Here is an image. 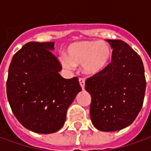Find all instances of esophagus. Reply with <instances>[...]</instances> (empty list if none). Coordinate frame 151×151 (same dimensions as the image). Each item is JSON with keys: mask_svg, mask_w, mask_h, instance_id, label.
<instances>
[{"mask_svg": "<svg viewBox=\"0 0 151 151\" xmlns=\"http://www.w3.org/2000/svg\"><path fill=\"white\" fill-rule=\"evenodd\" d=\"M79 83H80V86L82 90H84L85 89V80L83 78H79Z\"/></svg>", "mask_w": 151, "mask_h": 151, "instance_id": "obj_1", "label": "esophagus"}]
</instances>
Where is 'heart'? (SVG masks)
<instances>
[{"mask_svg": "<svg viewBox=\"0 0 151 151\" xmlns=\"http://www.w3.org/2000/svg\"><path fill=\"white\" fill-rule=\"evenodd\" d=\"M111 55L110 45L104 41H80L70 44L66 49V57L59 58L64 69L72 70L82 65V71L88 75H95L108 65Z\"/></svg>", "mask_w": 151, "mask_h": 151, "instance_id": "b5f03b06", "label": "heart"}]
</instances>
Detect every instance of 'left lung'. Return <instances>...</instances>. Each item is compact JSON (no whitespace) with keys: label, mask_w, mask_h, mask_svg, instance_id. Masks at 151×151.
Returning a JSON list of instances; mask_svg holds the SVG:
<instances>
[{"label":"left lung","mask_w":151,"mask_h":151,"mask_svg":"<svg viewBox=\"0 0 151 151\" xmlns=\"http://www.w3.org/2000/svg\"><path fill=\"white\" fill-rule=\"evenodd\" d=\"M106 41L113 49L111 63L86 79L85 89L91 95L92 124L100 131L112 132L136 119L142 108L146 82L139 55L122 40Z\"/></svg>","instance_id":"obj_1"}]
</instances>
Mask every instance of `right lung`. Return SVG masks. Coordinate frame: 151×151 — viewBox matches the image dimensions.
<instances>
[{
    "instance_id": "1",
    "label": "right lung",
    "mask_w": 151,
    "mask_h": 151,
    "mask_svg": "<svg viewBox=\"0 0 151 151\" xmlns=\"http://www.w3.org/2000/svg\"><path fill=\"white\" fill-rule=\"evenodd\" d=\"M54 42H30L15 53L9 67L7 98L23 126L37 133H52L65 124L66 112L82 91L78 78L65 79L51 51Z\"/></svg>"
}]
</instances>
